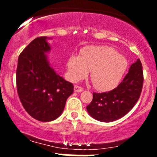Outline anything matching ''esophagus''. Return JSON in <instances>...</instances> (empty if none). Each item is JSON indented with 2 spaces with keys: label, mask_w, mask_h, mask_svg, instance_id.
I'll return each mask as SVG.
<instances>
[{
  "label": "esophagus",
  "mask_w": 157,
  "mask_h": 157,
  "mask_svg": "<svg viewBox=\"0 0 157 157\" xmlns=\"http://www.w3.org/2000/svg\"><path fill=\"white\" fill-rule=\"evenodd\" d=\"M83 90V89L81 87V86H77V85H75L74 86V91L77 92V93H80V92H82Z\"/></svg>",
  "instance_id": "34e87169"
}]
</instances>
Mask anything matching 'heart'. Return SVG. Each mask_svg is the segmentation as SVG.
<instances>
[{
    "label": "heart",
    "instance_id": "1",
    "mask_svg": "<svg viewBox=\"0 0 157 157\" xmlns=\"http://www.w3.org/2000/svg\"><path fill=\"white\" fill-rule=\"evenodd\" d=\"M128 67L127 60L114 48L93 45L83 48L80 56L71 55L67 60V77L73 82L86 77L90 71L93 86L101 91L115 88Z\"/></svg>",
    "mask_w": 157,
    "mask_h": 157
}]
</instances>
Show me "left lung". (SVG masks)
I'll return each instance as SVG.
<instances>
[{
  "instance_id": "obj_1",
  "label": "left lung",
  "mask_w": 157,
  "mask_h": 157,
  "mask_svg": "<svg viewBox=\"0 0 157 157\" xmlns=\"http://www.w3.org/2000/svg\"><path fill=\"white\" fill-rule=\"evenodd\" d=\"M144 74L140 59L130 67L129 71L116 88L102 93H93V100L86 110L95 119L111 122L122 118L132 109L142 91Z\"/></svg>"
}]
</instances>
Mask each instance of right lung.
I'll list each match as a JSON object with an SVG mask.
<instances>
[{
  "mask_svg": "<svg viewBox=\"0 0 157 157\" xmlns=\"http://www.w3.org/2000/svg\"><path fill=\"white\" fill-rule=\"evenodd\" d=\"M49 38L38 37L23 49L18 58L17 89L23 108L35 119L51 121L64 111L74 86L50 66L47 52Z\"/></svg>",
  "mask_w": 157,
  "mask_h": 157,
  "instance_id": "obj_1",
  "label": "right lung"
}]
</instances>
